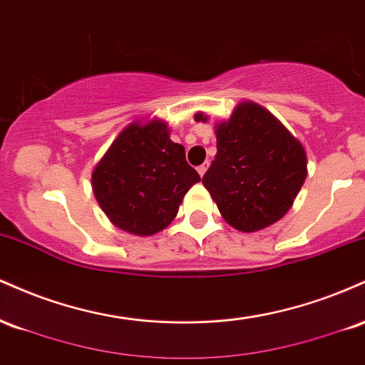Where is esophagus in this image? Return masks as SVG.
I'll return each mask as SVG.
<instances>
[{"instance_id": "1", "label": "esophagus", "mask_w": 365, "mask_h": 365, "mask_svg": "<svg viewBox=\"0 0 365 365\" xmlns=\"http://www.w3.org/2000/svg\"><path fill=\"white\" fill-rule=\"evenodd\" d=\"M207 168H209V163H204V165H200L199 168H197V171H199L200 177H204V173H206Z\"/></svg>"}]
</instances>
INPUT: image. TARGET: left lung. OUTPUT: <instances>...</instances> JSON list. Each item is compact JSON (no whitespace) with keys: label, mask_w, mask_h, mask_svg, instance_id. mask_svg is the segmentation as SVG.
<instances>
[{"label":"left lung","mask_w":365,"mask_h":365,"mask_svg":"<svg viewBox=\"0 0 365 365\" xmlns=\"http://www.w3.org/2000/svg\"><path fill=\"white\" fill-rule=\"evenodd\" d=\"M197 121H206L202 113ZM215 161L202 183L226 223L252 233L287 215L307 177L299 140L262 106L240 103L216 125Z\"/></svg>","instance_id":"left-lung-1"}]
</instances>
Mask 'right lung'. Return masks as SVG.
Here are the masks:
<instances>
[{
    "label": "right lung",
    "mask_w": 365,
    "mask_h": 365,
    "mask_svg": "<svg viewBox=\"0 0 365 365\" xmlns=\"http://www.w3.org/2000/svg\"><path fill=\"white\" fill-rule=\"evenodd\" d=\"M197 182L185 148L161 120L125 127L92 171V190L111 223L139 237L165 230Z\"/></svg>",
    "instance_id": "add662e5"
}]
</instances>
